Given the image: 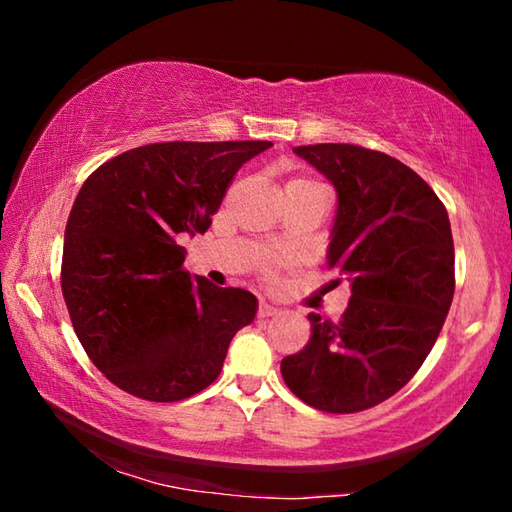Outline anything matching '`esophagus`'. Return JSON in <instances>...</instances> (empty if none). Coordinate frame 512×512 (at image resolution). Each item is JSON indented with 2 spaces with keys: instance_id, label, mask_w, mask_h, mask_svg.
I'll return each instance as SVG.
<instances>
[{
  "instance_id": "esophagus-1",
  "label": "esophagus",
  "mask_w": 512,
  "mask_h": 512,
  "mask_svg": "<svg viewBox=\"0 0 512 512\" xmlns=\"http://www.w3.org/2000/svg\"><path fill=\"white\" fill-rule=\"evenodd\" d=\"M277 311H280V309H277L275 305H271V302H259L257 314H259V318H268V316H275Z\"/></svg>"
}]
</instances>
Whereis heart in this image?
<instances>
[{"label": "heart", "instance_id": "obj_1", "mask_svg": "<svg viewBox=\"0 0 512 512\" xmlns=\"http://www.w3.org/2000/svg\"><path fill=\"white\" fill-rule=\"evenodd\" d=\"M289 185H316V183H311V180H307V178H293ZM287 185V187H289Z\"/></svg>", "mask_w": 512, "mask_h": 512}]
</instances>
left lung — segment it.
<instances>
[{"mask_svg": "<svg viewBox=\"0 0 512 512\" xmlns=\"http://www.w3.org/2000/svg\"><path fill=\"white\" fill-rule=\"evenodd\" d=\"M293 153L339 196L327 264L348 277L352 296L339 323L307 316L311 339L280 370L291 393L318 411H366L409 384L443 329L454 298L449 216L391 155L354 144Z\"/></svg>", "mask_w": 512, "mask_h": 512, "instance_id": "1", "label": "left lung"}]
</instances>
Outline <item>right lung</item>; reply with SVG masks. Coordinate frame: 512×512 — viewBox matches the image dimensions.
Listing matches in <instances>:
<instances>
[{
	"instance_id": "add662e5",
	"label": "right lung",
	"mask_w": 512,
	"mask_h": 512,
	"mask_svg": "<svg viewBox=\"0 0 512 512\" xmlns=\"http://www.w3.org/2000/svg\"><path fill=\"white\" fill-rule=\"evenodd\" d=\"M271 142H162L117 155L69 212L60 287L74 332L121 391L180 402L219 377L257 298L189 275L187 235L212 225L241 164Z\"/></svg>"
}]
</instances>
